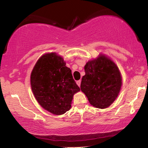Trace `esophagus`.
I'll return each mask as SVG.
<instances>
[{
  "label": "esophagus",
  "mask_w": 148,
  "mask_h": 148,
  "mask_svg": "<svg viewBox=\"0 0 148 148\" xmlns=\"http://www.w3.org/2000/svg\"><path fill=\"white\" fill-rule=\"evenodd\" d=\"M76 84H78V86L80 87V84H81V80H80L76 81Z\"/></svg>",
  "instance_id": "1"
}]
</instances>
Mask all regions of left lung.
<instances>
[{
	"label": "left lung",
	"mask_w": 148,
	"mask_h": 148,
	"mask_svg": "<svg viewBox=\"0 0 148 148\" xmlns=\"http://www.w3.org/2000/svg\"><path fill=\"white\" fill-rule=\"evenodd\" d=\"M81 82V90L90 104L98 108H108L118 97L122 86L120 70L113 61L100 54L88 61Z\"/></svg>",
	"instance_id": "left-lung-1"
}]
</instances>
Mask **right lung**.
I'll return each instance as SVG.
<instances>
[{
  "label": "right lung",
  "mask_w": 148,
  "mask_h": 148,
  "mask_svg": "<svg viewBox=\"0 0 148 148\" xmlns=\"http://www.w3.org/2000/svg\"><path fill=\"white\" fill-rule=\"evenodd\" d=\"M30 84L39 104L55 115L68 111L74 94L80 90L71 70L54 52L44 54L38 59L30 75Z\"/></svg>",
  "instance_id": "right-lung-1"
}]
</instances>
